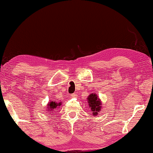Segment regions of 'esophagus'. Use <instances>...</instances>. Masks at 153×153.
I'll return each mask as SVG.
<instances>
[{
    "instance_id": "obj_1",
    "label": "esophagus",
    "mask_w": 153,
    "mask_h": 153,
    "mask_svg": "<svg viewBox=\"0 0 153 153\" xmlns=\"http://www.w3.org/2000/svg\"><path fill=\"white\" fill-rule=\"evenodd\" d=\"M71 96H72V97H76V96H77V95L76 93H73V94H72V95H71Z\"/></svg>"
}]
</instances>
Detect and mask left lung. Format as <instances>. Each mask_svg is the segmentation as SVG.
<instances>
[{
	"label": "left lung",
	"mask_w": 153,
	"mask_h": 153,
	"mask_svg": "<svg viewBox=\"0 0 153 153\" xmlns=\"http://www.w3.org/2000/svg\"><path fill=\"white\" fill-rule=\"evenodd\" d=\"M88 100L89 106L91 107V110L93 112V115L96 116L98 114V111L101 109V102L100 99L95 94H91L88 96Z\"/></svg>",
	"instance_id": "1"
}]
</instances>
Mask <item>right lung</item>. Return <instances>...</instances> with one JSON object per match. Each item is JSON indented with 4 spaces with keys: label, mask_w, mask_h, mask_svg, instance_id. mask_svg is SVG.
<instances>
[{
    "label": "right lung",
    "mask_w": 153,
    "mask_h": 153,
    "mask_svg": "<svg viewBox=\"0 0 153 153\" xmlns=\"http://www.w3.org/2000/svg\"><path fill=\"white\" fill-rule=\"evenodd\" d=\"M61 104L60 103H56L55 102H50L49 103V110L50 111H53L55 108H57L58 106H60Z\"/></svg>",
    "instance_id": "obj_1"
}]
</instances>
